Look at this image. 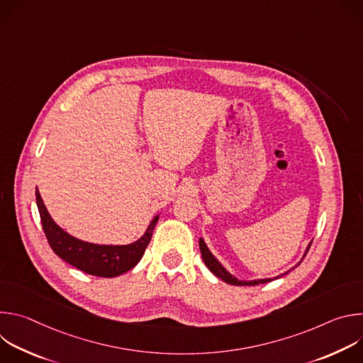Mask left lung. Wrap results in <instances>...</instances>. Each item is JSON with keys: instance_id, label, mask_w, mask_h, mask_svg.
<instances>
[{"instance_id": "1", "label": "left lung", "mask_w": 363, "mask_h": 363, "mask_svg": "<svg viewBox=\"0 0 363 363\" xmlns=\"http://www.w3.org/2000/svg\"><path fill=\"white\" fill-rule=\"evenodd\" d=\"M308 248H310V244L307 245L304 255L307 254ZM199 250H201L202 260H203L205 266L210 269V272H211L214 276H217L218 279H221L223 281H225V283H228V284H233V286H255V284H263V283L272 281V280H274V279H280V277L283 276V274H281V276H277V277H274V279H260V280H250V281L238 280L237 277H234L233 274H230V273L223 267V264L213 255V252L208 250V247H206V244H205V241H203L202 238H199ZM304 255H303V258H304ZM303 258H301V260H303ZM300 263H301V262H300ZM300 263H298V264H300ZM298 264H297V266H298ZM287 273H289V272H287Z\"/></svg>"}]
</instances>
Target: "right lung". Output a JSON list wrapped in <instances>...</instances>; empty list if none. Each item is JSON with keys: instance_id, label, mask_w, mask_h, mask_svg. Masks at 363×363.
Masks as SVG:
<instances>
[{"instance_id": "right-lung-1", "label": "right lung", "mask_w": 363, "mask_h": 363, "mask_svg": "<svg viewBox=\"0 0 363 363\" xmlns=\"http://www.w3.org/2000/svg\"><path fill=\"white\" fill-rule=\"evenodd\" d=\"M35 201L47 241L62 260L73 267L97 277H116L132 270L142 258L160 216L155 217L145 234L135 242L128 245H100L86 242L62 230L50 217L38 189H35Z\"/></svg>"}]
</instances>
